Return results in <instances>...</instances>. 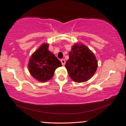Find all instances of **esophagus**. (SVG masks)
<instances>
[{"instance_id": "esophagus-1", "label": "esophagus", "mask_w": 126, "mask_h": 126, "mask_svg": "<svg viewBox=\"0 0 126 126\" xmlns=\"http://www.w3.org/2000/svg\"><path fill=\"white\" fill-rule=\"evenodd\" d=\"M61 62L62 65H64L65 64V63H66V62H65V60L64 59H62L61 60Z\"/></svg>"}]
</instances>
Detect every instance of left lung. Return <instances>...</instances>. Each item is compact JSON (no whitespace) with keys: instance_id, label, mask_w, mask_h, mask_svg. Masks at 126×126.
Listing matches in <instances>:
<instances>
[{"instance_id":"8db88e82","label":"left lung","mask_w":126,"mask_h":126,"mask_svg":"<svg viewBox=\"0 0 126 126\" xmlns=\"http://www.w3.org/2000/svg\"><path fill=\"white\" fill-rule=\"evenodd\" d=\"M69 57L65 66L71 79L75 82H84L95 74L98 67L97 60L86 45L75 43L69 53Z\"/></svg>"}]
</instances>
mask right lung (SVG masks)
<instances>
[{
  "label": "right lung",
  "mask_w": 126,
  "mask_h": 126,
  "mask_svg": "<svg viewBox=\"0 0 126 126\" xmlns=\"http://www.w3.org/2000/svg\"><path fill=\"white\" fill-rule=\"evenodd\" d=\"M61 63L48 50V44L44 43L31 55L28 68L31 76L40 82H46L53 77L55 70Z\"/></svg>",
  "instance_id": "add662e5"
}]
</instances>
